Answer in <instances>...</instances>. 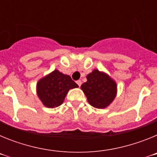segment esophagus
Segmentation results:
<instances>
[{"label": "esophagus", "instance_id": "esophagus-1", "mask_svg": "<svg viewBox=\"0 0 157 157\" xmlns=\"http://www.w3.org/2000/svg\"><path fill=\"white\" fill-rule=\"evenodd\" d=\"M76 83H77L78 86H81V85H82V81H81V80H78V81L76 82Z\"/></svg>", "mask_w": 157, "mask_h": 157}]
</instances>
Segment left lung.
<instances>
[{
  "instance_id": "1",
  "label": "left lung",
  "mask_w": 157,
  "mask_h": 157,
  "mask_svg": "<svg viewBox=\"0 0 157 157\" xmlns=\"http://www.w3.org/2000/svg\"><path fill=\"white\" fill-rule=\"evenodd\" d=\"M87 81L81 86L87 101L96 109H105L116 97L117 85L105 72L94 69L87 75Z\"/></svg>"
}]
</instances>
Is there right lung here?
Here are the masks:
<instances>
[{
    "label": "right lung",
    "mask_w": 157,
    "mask_h": 157,
    "mask_svg": "<svg viewBox=\"0 0 157 157\" xmlns=\"http://www.w3.org/2000/svg\"><path fill=\"white\" fill-rule=\"evenodd\" d=\"M78 86L67 75L58 70L41 78L37 83V95L47 108H56L62 105L69 90Z\"/></svg>",
    "instance_id": "add662e5"
}]
</instances>
